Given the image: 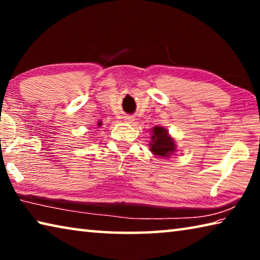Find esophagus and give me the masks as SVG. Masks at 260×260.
Masks as SVG:
<instances>
[{
  "mask_svg": "<svg viewBox=\"0 0 260 260\" xmlns=\"http://www.w3.org/2000/svg\"><path fill=\"white\" fill-rule=\"evenodd\" d=\"M126 120H127V121H133L134 119H133V118H131V117H127Z\"/></svg>",
  "mask_w": 260,
  "mask_h": 260,
  "instance_id": "34e87169",
  "label": "esophagus"
}]
</instances>
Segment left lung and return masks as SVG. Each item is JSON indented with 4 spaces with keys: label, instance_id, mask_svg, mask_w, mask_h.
I'll list each match as a JSON object with an SVG mask.
<instances>
[{
    "label": "left lung",
    "instance_id": "8db88e82",
    "mask_svg": "<svg viewBox=\"0 0 260 260\" xmlns=\"http://www.w3.org/2000/svg\"><path fill=\"white\" fill-rule=\"evenodd\" d=\"M151 132V142L149 143V147H150V151L153 155L159 157H170L177 150V144L167 133L169 131L165 129L164 127L155 126Z\"/></svg>",
    "mask_w": 260,
    "mask_h": 260
}]
</instances>
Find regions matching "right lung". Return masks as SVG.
<instances>
[{"label": "right lung", "mask_w": 260, "mask_h": 260, "mask_svg": "<svg viewBox=\"0 0 260 260\" xmlns=\"http://www.w3.org/2000/svg\"><path fill=\"white\" fill-rule=\"evenodd\" d=\"M101 125H102V122L99 121V122H98V126H101Z\"/></svg>", "instance_id": "right-lung-1"}]
</instances>
